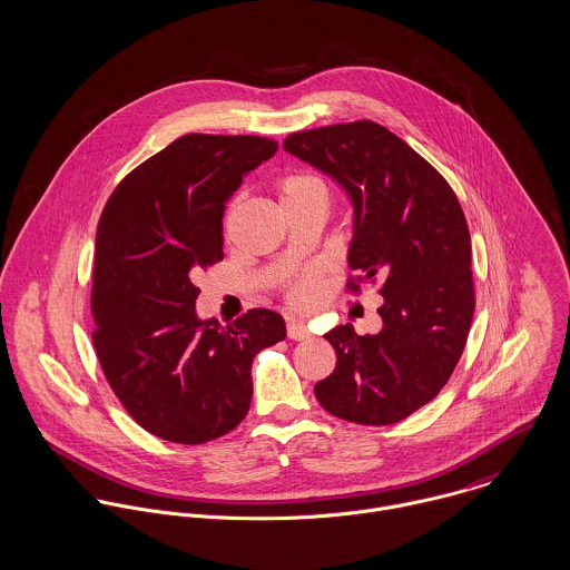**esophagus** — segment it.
I'll use <instances>...</instances> for the list:
<instances>
[{
    "label": "esophagus",
    "instance_id": "34e87169",
    "mask_svg": "<svg viewBox=\"0 0 570 570\" xmlns=\"http://www.w3.org/2000/svg\"><path fill=\"white\" fill-rule=\"evenodd\" d=\"M287 337H289V340H296V342L309 340V328H307L303 322H298V320H289V322H287Z\"/></svg>",
    "mask_w": 570,
    "mask_h": 570
}]
</instances>
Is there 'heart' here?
<instances>
[{
    "mask_svg": "<svg viewBox=\"0 0 570 570\" xmlns=\"http://www.w3.org/2000/svg\"><path fill=\"white\" fill-rule=\"evenodd\" d=\"M326 196L324 191V185L313 178V176H287L283 183H281V200L283 203H294V200H303V198H309V196ZM324 294V287L322 283L313 276V274H305L301 276L287 292V298L289 303L296 307V309H311L313 305L320 303Z\"/></svg>",
    "mask_w": 570,
    "mask_h": 570,
    "instance_id": "obj_1",
    "label": "heart"
}]
</instances>
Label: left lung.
<instances>
[{"instance_id":"1","label":"left lung","mask_w":570,"mask_h":570,"mask_svg":"<svg viewBox=\"0 0 570 570\" xmlns=\"http://www.w3.org/2000/svg\"><path fill=\"white\" fill-rule=\"evenodd\" d=\"M283 148L331 176L353 205L348 265L360 283H381L383 328L351 324L324 337L337 353L315 383L328 414L357 424H394L446 385L474 313L470 233L451 185L401 137L374 121L294 132Z\"/></svg>"}]
</instances>
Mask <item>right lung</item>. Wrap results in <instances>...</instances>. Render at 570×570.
<instances>
[{
    "label": "right lung",
    "instance_id": "1",
    "mask_svg": "<svg viewBox=\"0 0 570 570\" xmlns=\"http://www.w3.org/2000/svg\"><path fill=\"white\" fill-rule=\"evenodd\" d=\"M278 144L185 135L132 169L102 210L91 283L94 346L115 396L146 431L205 444L250 410L253 360L285 340L276 311L222 328L196 313V276L224 259L222 217Z\"/></svg>",
    "mask_w": 570,
    "mask_h": 570
}]
</instances>
